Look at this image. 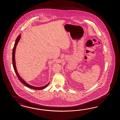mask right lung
<instances>
[{
    "label": "right lung",
    "mask_w": 120,
    "mask_h": 120,
    "mask_svg": "<svg viewBox=\"0 0 120 120\" xmlns=\"http://www.w3.org/2000/svg\"><path fill=\"white\" fill-rule=\"evenodd\" d=\"M21 37V34L20 35H19V36L16 39L14 45L13 49V51H12V64H13V66L14 69L15 70V71L16 73V75L17 76V77L19 78V80H20V81L24 85L26 86L27 87H28V88H31L34 90H43V89L45 88L49 84V83H48L47 84H46V85L41 86V87H36L34 86H32L30 85L29 84H28V83H27L23 79L21 78V77L19 76L18 72L17 71V70L16 69V65H15V49H16V45H17L18 43L19 42V41L20 40V38Z\"/></svg>",
    "instance_id": "1"
}]
</instances>
